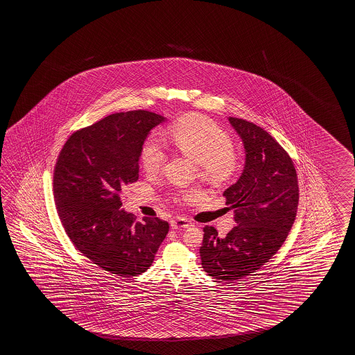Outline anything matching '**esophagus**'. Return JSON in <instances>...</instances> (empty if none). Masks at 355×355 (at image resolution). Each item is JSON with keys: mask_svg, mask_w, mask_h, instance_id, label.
I'll list each match as a JSON object with an SVG mask.
<instances>
[{"mask_svg": "<svg viewBox=\"0 0 355 355\" xmlns=\"http://www.w3.org/2000/svg\"><path fill=\"white\" fill-rule=\"evenodd\" d=\"M192 226V223L191 221L188 220V218H183V217H180V218H177V220H172L171 221V227L173 228V230H178V228H188Z\"/></svg>", "mask_w": 355, "mask_h": 355, "instance_id": "obj_1", "label": "esophagus"}]
</instances>
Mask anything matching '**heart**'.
<instances>
[{
    "mask_svg": "<svg viewBox=\"0 0 355 355\" xmlns=\"http://www.w3.org/2000/svg\"><path fill=\"white\" fill-rule=\"evenodd\" d=\"M169 137L175 148L198 164L202 177L212 183H223L239 169V157L234 153L232 139L222 128L207 118L189 114L169 127ZM141 167L148 174H157L167 161V153L161 141L147 138L139 155ZM196 191H181L174 194L175 200H193Z\"/></svg>",
    "mask_w": 355,
    "mask_h": 355,
    "instance_id": "1",
    "label": "heart"
}]
</instances>
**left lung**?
<instances>
[{
	"label": "left lung",
	"mask_w": 355,
	"mask_h": 355,
	"mask_svg": "<svg viewBox=\"0 0 355 355\" xmlns=\"http://www.w3.org/2000/svg\"><path fill=\"white\" fill-rule=\"evenodd\" d=\"M228 121L246 153L241 177L223 192L237 226L226 237L211 226L203 228L200 254L209 276L236 281L256 272L286 240L296 217L299 184L293 159L266 130L240 118Z\"/></svg>",
	"instance_id": "obj_1"
}]
</instances>
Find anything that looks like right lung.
Wrapping results in <instances>:
<instances>
[{"label":"right lung","mask_w":355,"mask_h":355,"mask_svg":"<svg viewBox=\"0 0 355 355\" xmlns=\"http://www.w3.org/2000/svg\"><path fill=\"white\" fill-rule=\"evenodd\" d=\"M164 121L148 110L107 115L71 134L55 164V205L69 239L121 277L147 271L169 230L158 217L135 222L121 209V189L139 177L141 146Z\"/></svg>","instance_id":"right-lung-1"}]
</instances>
